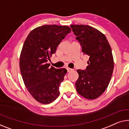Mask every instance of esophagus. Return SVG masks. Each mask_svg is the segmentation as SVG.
Returning a JSON list of instances; mask_svg holds the SVG:
<instances>
[{
    "instance_id": "34e87169",
    "label": "esophagus",
    "mask_w": 129,
    "mask_h": 129,
    "mask_svg": "<svg viewBox=\"0 0 129 129\" xmlns=\"http://www.w3.org/2000/svg\"><path fill=\"white\" fill-rule=\"evenodd\" d=\"M67 71H68V72H71V71H74V70H73V69L70 68H67Z\"/></svg>"
}]
</instances>
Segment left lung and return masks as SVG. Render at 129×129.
I'll return each instance as SVG.
<instances>
[{
  "mask_svg": "<svg viewBox=\"0 0 129 129\" xmlns=\"http://www.w3.org/2000/svg\"><path fill=\"white\" fill-rule=\"evenodd\" d=\"M71 28L83 53L90 57L86 70H77L76 91L86 99H95L105 91L112 75L111 48L105 36L97 29L85 25H71Z\"/></svg>",
  "mask_w": 129,
  "mask_h": 129,
  "instance_id": "obj_1",
  "label": "left lung"
}]
</instances>
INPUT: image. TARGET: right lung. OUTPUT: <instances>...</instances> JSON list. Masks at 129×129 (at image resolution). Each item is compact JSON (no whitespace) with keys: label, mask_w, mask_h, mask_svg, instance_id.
I'll use <instances>...</instances> for the list:
<instances>
[{"label":"right lung","mask_w":129,"mask_h":129,"mask_svg":"<svg viewBox=\"0 0 129 129\" xmlns=\"http://www.w3.org/2000/svg\"><path fill=\"white\" fill-rule=\"evenodd\" d=\"M71 32L68 26L45 25L35 28L25 40L20 57V71L29 93L40 103H52L59 94V86L67 70L50 67L47 62Z\"/></svg>","instance_id":"obj_1"}]
</instances>
